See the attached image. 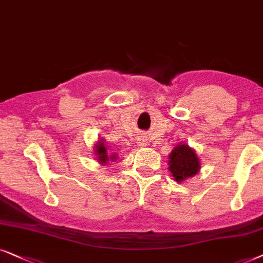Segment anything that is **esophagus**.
Returning a JSON list of instances; mask_svg holds the SVG:
<instances>
[{
	"label": "esophagus",
	"instance_id": "obj_1",
	"mask_svg": "<svg viewBox=\"0 0 263 263\" xmlns=\"http://www.w3.org/2000/svg\"><path fill=\"white\" fill-rule=\"evenodd\" d=\"M137 144L138 146H145L148 144V139H146L145 136H139L137 139Z\"/></svg>",
	"mask_w": 263,
	"mask_h": 263
}]
</instances>
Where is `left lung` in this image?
Returning a JSON list of instances; mask_svg holds the SVG:
<instances>
[{
	"label": "left lung",
	"mask_w": 263,
	"mask_h": 263,
	"mask_svg": "<svg viewBox=\"0 0 263 263\" xmlns=\"http://www.w3.org/2000/svg\"><path fill=\"white\" fill-rule=\"evenodd\" d=\"M168 170L177 183L195 177L201 170V161L195 149L186 143H179L168 155Z\"/></svg>",
	"instance_id": "left-lung-1"
}]
</instances>
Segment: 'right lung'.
Here are the masks:
<instances>
[{
  "instance_id": "1",
  "label": "right lung",
  "mask_w": 263,
  "mask_h": 263,
  "mask_svg": "<svg viewBox=\"0 0 263 263\" xmlns=\"http://www.w3.org/2000/svg\"><path fill=\"white\" fill-rule=\"evenodd\" d=\"M93 154H95L96 160L99 161L100 164H107L109 161L110 162H114V161L118 160L117 154L108 153L104 138L97 139V142L93 144Z\"/></svg>"
}]
</instances>
